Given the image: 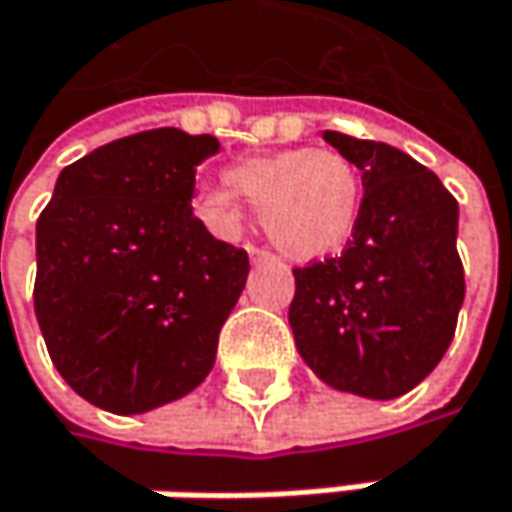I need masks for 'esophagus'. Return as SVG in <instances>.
Instances as JSON below:
<instances>
[{
  "label": "esophagus",
  "instance_id": "1",
  "mask_svg": "<svg viewBox=\"0 0 512 512\" xmlns=\"http://www.w3.org/2000/svg\"><path fill=\"white\" fill-rule=\"evenodd\" d=\"M247 256H250V262H271L274 259L268 250H259V247H247Z\"/></svg>",
  "mask_w": 512,
  "mask_h": 512
}]
</instances>
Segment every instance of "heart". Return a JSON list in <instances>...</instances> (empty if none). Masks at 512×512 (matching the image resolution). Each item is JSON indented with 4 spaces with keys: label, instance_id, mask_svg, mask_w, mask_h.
I'll return each instance as SVG.
<instances>
[{
    "label": "heart",
    "instance_id": "b5f03b06",
    "mask_svg": "<svg viewBox=\"0 0 512 512\" xmlns=\"http://www.w3.org/2000/svg\"><path fill=\"white\" fill-rule=\"evenodd\" d=\"M226 184L203 188L194 209L212 232L235 238L244 226L247 200L262 212L265 235L297 262L336 256L351 241L362 179L351 161L330 150H277L226 167Z\"/></svg>",
    "mask_w": 512,
    "mask_h": 512
}]
</instances>
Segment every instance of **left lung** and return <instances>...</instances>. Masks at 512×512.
<instances>
[{"label":"left lung","instance_id":"8db88e82","mask_svg":"<svg viewBox=\"0 0 512 512\" xmlns=\"http://www.w3.org/2000/svg\"><path fill=\"white\" fill-rule=\"evenodd\" d=\"M362 173L348 250L294 271L288 324L321 383L371 401L407 395L445 356L466 297L460 206L413 156L321 132Z\"/></svg>","mask_w":512,"mask_h":512}]
</instances>
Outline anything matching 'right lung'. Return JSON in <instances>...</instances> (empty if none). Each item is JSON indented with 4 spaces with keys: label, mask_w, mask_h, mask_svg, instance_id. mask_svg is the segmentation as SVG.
I'll use <instances>...</instances> for the list:
<instances>
[{
    "label": "right lung",
    "mask_w": 512,
    "mask_h": 512,
    "mask_svg": "<svg viewBox=\"0 0 512 512\" xmlns=\"http://www.w3.org/2000/svg\"><path fill=\"white\" fill-rule=\"evenodd\" d=\"M215 135L138 132L58 173L37 221L34 312L67 386L138 416L194 392L250 262L194 218L197 164Z\"/></svg>",
    "instance_id": "obj_1"
}]
</instances>
